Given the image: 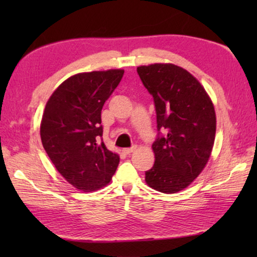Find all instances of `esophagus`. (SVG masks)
Instances as JSON below:
<instances>
[{"mask_svg": "<svg viewBox=\"0 0 257 257\" xmlns=\"http://www.w3.org/2000/svg\"><path fill=\"white\" fill-rule=\"evenodd\" d=\"M136 149H137V147L136 146H133V147H130V149H123L122 150V152H123V153L124 154H130V153H133V152L134 151H136Z\"/></svg>", "mask_w": 257, "mask_h": 257, "instance_id": "1", "label": "esophagus"}]
</instances>
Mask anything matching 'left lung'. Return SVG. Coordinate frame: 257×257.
Masks as SVG:
<instances>
[{"label": "left lung", "mask_w": 257, "mask_h": 257, "mask_svg": "<svg viewBox=\"0 0 257 257\" xmlns=\"http://www.w3.org/2000/svg\"><path fill=\"white\" fill-rule=\"evenodd\" d=\"M137 72L153 96L159 132L146 184L175 194L188 187L210 159L216 128L214 106L196 78L175 64L142 66Z\"/></svg>", "instance_id": "left-lung-1"}]
</instances>
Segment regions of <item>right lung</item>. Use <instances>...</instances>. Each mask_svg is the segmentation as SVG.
I'll return each instance as SVG.
<instances>
[{
    "mask_svg": "<svg viewBox=\"0 0 257 257\" xmlns=\"http://www.w3.org/2000/svg\"><path fill=\"white\" fill-rule=\"evenodd\" d=\"M123 72L111 69L68 78L51 95L43 113V147L60 175L85 193L106 186L120 162L103 143L101 112Z\"/></svg>",
    "mask_w": 257,
    "mask_h": 257,
    "instance_id": "1",
    "label": "right lung"
}]
</instances>
